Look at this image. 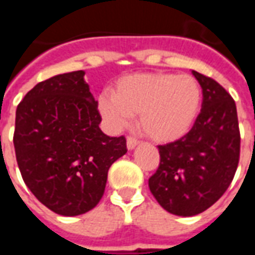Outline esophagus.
<instances>
[{
	"instance_id": "34e87169",
	"label": "esophagus",
	"mask_w": 255,
	"mask_h": 255,
	"mask_svg": "<svg viewBox=\"0 0 255 255\" xmlns=\"http://www.w3.org/2000/svg\"><path fill=\"white\" fill-rule=\"evenodd\" d=\"M138 144H139L138 139H135V138H133V136H128V138H127V147H128V150L135 149V147H136Z\"/></svg>"
}]
</instances>
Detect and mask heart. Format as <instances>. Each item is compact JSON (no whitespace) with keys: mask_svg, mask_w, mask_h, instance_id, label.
Listing matches in <instances>:
<instances>
[{"mask_svg":"<svg viewBox=\"0 0 255 255\" xmlns=\"http://www.w3.org/2000/svg\"><path fill=\"white\" fill-rule=\"evenodd\" d=\"M201 106V89L190 75L132 73L123 76L112 89V97L101 95L98 109L115 129L139 115L142 132L155 142L180 139L195 122Z\"/></svg>","mask_w":255,"mask_h":255,"instance_id":"obj_1","label":"heart"}]
</instances>
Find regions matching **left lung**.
I'll use <instances>...</instances> for the list:
<instances>
[{"mask_svg": "<svg viewBox=\"0 0 255 255\" xmlns=\"http://www.w3.org/2000/svg\"><path fill=\"white\" fill-rule=\"evenodd\" d=\"M202 87V109L192 128L160 144V165L149 187L166 212L190 217L223 197L235 176L241 132L235 101L214 79L192 71Z\"/></svg>", "mask_w": 255, "mask_h": 255, "instance_id": "1", "label": "left lung"}]
</instances>
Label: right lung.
Returning a JSON list of instances; mask_svg holds the SVG:
<instances>
[{
    "mask_svg": "<svg viewBox=\"0 0 255 255\" xmlns=\"http://www.w3.org/2000/svg\"><path fill=\"white\" fill-rule=\"evenodd\" d=\"M100 123L84 71L43 80L17 105L13 144L20 173L54 213L79 216L95 208L109 168L127 153L126 138L108 136Z\"/></svg>",
    "mask_w": 255,
    "mask_h": 255,
    "instance_id": "1",
    "label": "right lung"
}]
</instances>
